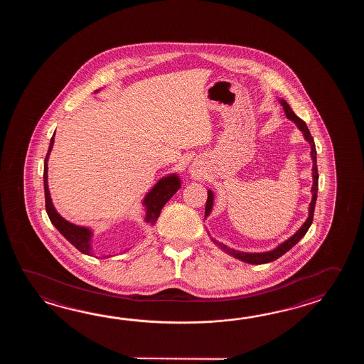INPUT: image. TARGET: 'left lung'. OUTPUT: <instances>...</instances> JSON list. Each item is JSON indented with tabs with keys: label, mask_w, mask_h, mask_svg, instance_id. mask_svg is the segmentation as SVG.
I'll use <instances>...</instances> for the list:
<instances>
[{
	"label": "left lung",
	"mask_w": 364,
	"mask_h": 364,
	"mask_svg": "<svg viewBox=\"0 0 364 364\" xmlns=\"http://www.w3.org/2000/svg\"><path fill=\"white\" fill-rule=\"evenodd\" d=\"M279 104L282 105V109H284V112H285V116H287V119L293 121V122L296 124V127L302 132L304 140L309 141V147H311V160H312V187H311V193H312V199H311V203H309V217H307V220L303 223L302 226H301L290 238H287L285 242L279 243L277 247L273 248L271 251H265V252H243V251H238V250L228 247L224 243H221V242H218V240H215L212 238L213 243L221 248L228 255L232 256V257L238 259V260L243 262V263L256 264V265H259V264H267L274 262L276 259H279V257H281L284 254H287L290 248L294 247L295 245H296L299 240H302L303 237L306 235L307 230H309V226L312 224V220H314V210H315L317 190H318V173H317L316 147H315V141H314V138L311 136V132H309L307 124H304V121L295 114L294 112H293V109L290 108V105L287 104V101L284 100V99H279ZM213 201H215V193H213L212 190H208V199H207V204H205V217H204V218H207V217H209V215H210L212 208H213ZM207 232H208L209 235L208 230H207Z\"/></svg>",
	"instance_id": "8db88e82"
}]
</instances>
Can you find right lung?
<instances>
[{
    "label": "right lung",
    "instance_id": "add662e5",
    "mask_svg": "<svg viewBox=\"0 0 364 364\" xmlns=\"http://www.w3.org/2000/svg\"><path fill=\"white\" fill-rule=\"evenodd\" d=\"M100 90H96L95 93H97ZM55 135V132L53 134L52 139H50V143H49L47 157H46V161H44V191H46V209H47L48 217H49L50 223L55 225V229L61 232L62 235L69 240L74 247L77 248L85 255L93 256L95 254H93L92 248V228L73 224L68 220H65L57 212V209L53 205L52 198H50L49 186H48V160H49V156H50V152L53 149ZM179 188H181V178H179L177 173H171V174H168L163 178L159 179L157 183L146 193V196L141 200V204L146 209L144 223L155 225L157 218L161 213L164 205L169 201L174 193L178 191ZM110 256L112 255H104V259L110 257Z\"/></svg>",
    "mask_w": 364,
    "mask_h": 364
}]
</instances>
